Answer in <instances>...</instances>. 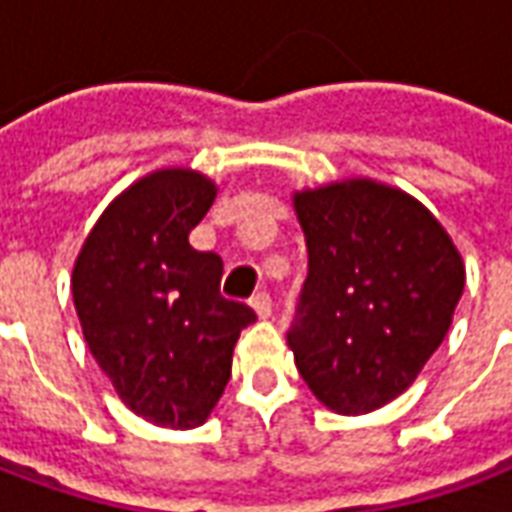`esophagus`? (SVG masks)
<instances>
[{"label":"esophagus","mask_w":512,"mask_h":512,"mask_svg":"<svg viewBox=\"0 0 512 512\" xmlns=\"http://www.w3.org/2000/svg\"><path fill=\"white\" fill-rule=\"evenodd\" d=\"M252 307H255V312L260 315V318H268V315H271V310H274L271 296H268L266 290H260V293H255V296H252Z\"/></svg>","instance_id":"34e87169"}]
</instances>
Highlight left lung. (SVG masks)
Listing matches in <instances>:
<instances>
[{"instance_id":"8db88e82","label":"left lung","mask_w":512,"mask_h":512,"mask_svg":"<svg viewBox=\"0 0 512 512\" xmlns=\"http://www.w3.org/2000/svg\"><path fill=\"white\" fill-rule=\"evenodd\" d=\"M310 249L288 345L312 395L367 414L419 376L450 329L463 263L414 197L373 180L296 194Z\"/></svg>"}]
</instances>
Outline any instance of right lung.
<instances>
[{"instance_id":"right-lung-1","label":"right lung","mask_w":512,"mask_h":512,"mask_svg":"<svg viewBox=\"0 0 512 512\" xmlns=\"http://www.w3.org/2000/svg\"><path fill=\"white\" fill-rule=\"evenodd\" d=\"M216 189L200 172L161 169L123 191L73 268V304L95 362L117 395L153 425H202L230 381L244 301L224 299V263L189 233Z\"/></svg>"}]
</instances>
